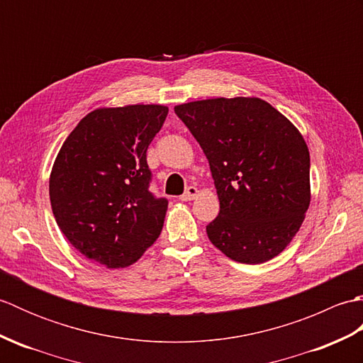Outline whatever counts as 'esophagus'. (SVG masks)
Instances as JSON below:
<instances>
[{
  "label": "esophagus",
  "instance_id": "1",
  "mask_svg": "<svg viewBox=\"0 0 363 363\" xmlns=\"http://www.w3.org/2000/svg\"><path fill=\"white\" fill-rule=\"evenodd\" d=\"M198 196V189L196 187H189L184 194L181 195V201H191Z\"/></svg>",
  "mask_w": 363,
  "mask_h": 363
}]
</instances>
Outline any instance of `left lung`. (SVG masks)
Masks as SVG:
<instances>
[{
	"instance_id": "left-lung-1",
	"label": "left lung",
	"mask_w": 363,
	"mask_h": 363,
	"mask_svg": "<svg viewBox=\"0 0 363 363\" xmlns=\"http://www.w3.org/2000/svg\"><path fill=\"white\" fill-rule=\"evenodd\" d=\"M201 146L220 199L207 237L240 264H264L296 235L311 204V156L299 130L260 98L174 107Z\"/></svg>"
}]
</instances>
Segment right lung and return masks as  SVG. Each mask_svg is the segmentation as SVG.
Wrapping results in <instances>:
<instances>
[{
	"instance_id": "1",
	"label": "right lung",
	"mask_w": 363,
	"mask_h": 363,
	"mask_svg": "<svg viewBox=\"0 0 363 363\" xmlns=\"http://www.w3.org/2000/svg\"><path fill=\"white\" fill-rule=\"evenodd\" d=\"M168 107L134 104L87 113L60 148L50 176L59 229L87 259L125 268L157 240L168 201L150 191L146 150Z\"/></svg>"
}]
</instances>
